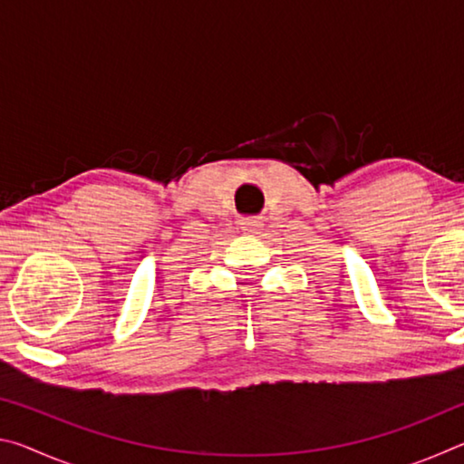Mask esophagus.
Instances as JSON below:
<instances>
[{
    "mask_svg": "<svg viewBox=\"0 0 464 464\" xmlns=\"http://www.w3.org/2000/svg\"><path fill=\"white\" fill-rule=\"evenodd\" d=\"M239 225H241V229L246 231V233H257L262 229V225H264V221H262V217H243L241 221H239Z\"/></svg>",
    "mask_w": 464,
    "mask_h": 464,
    "instance_id": "34e87169",
    "label": "esophagus"
}]
</instances>
